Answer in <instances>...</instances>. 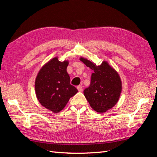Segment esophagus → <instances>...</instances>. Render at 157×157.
<instances>
[{
	"mask_svg": "<svg viewBox=\"0 0 157 157\" xmlns=\"http://www.w3.org/2000/svg\"><path fill=\"white\" fill-rule=\"evenodd\" d=\"M77 90H78L79 92H82V86H80V85L78 86H77Z\"/></svg>",
	"mask_w": 157,
	"mask_h": 157,
	"instance_id": "1",
	"label": "esophagus"
}]
</instances>
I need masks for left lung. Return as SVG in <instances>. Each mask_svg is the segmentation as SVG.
I'll use <instances>...</instances> for the list:
<instances>
[{
  "label": "left lung",
  "instance_id": "obj_1",
  "mask_svg": "<svg viewBox=\"0 0 157 157\" xmlns=\"http://www.w3.org/2000/svg\"><path fill=\"white\" fill-rule=\"evenodd\" d=\"M80 60L94 71L88 88L84 95L90 105L98 113H105L115 106L122 92V82L115 69L105 61L100 65L81 57Z\"/></svg>",
  "mask_w": 157,
  "mask_h": 157
}]
</instances>
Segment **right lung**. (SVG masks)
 I'll use <instances>...</instances> for the list:
<instances>
[{"label": "right lung", "mask_w": 157, "mask_h": 157, "mask_svg": "<svg viewBox=\"0 0 157 157\" xmlns=\"http://www.w3.org/2000/svg\"><path fill=\"white\" fill-rule=\"evenodd\" d=\"M68 64V61L61 62L55 57L42 66L35 79L37 99L42 106L54 113L62 110L69 99L78 92L70 84Z\"/></svg>", "instance_id": "obj_1"}]
</instances>
